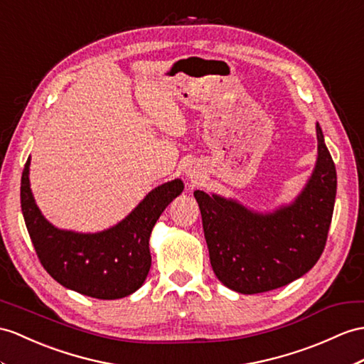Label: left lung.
Wrapping results in <instances>:
<instances>
[{"label":"left lung","mask_w":364,"mask_h":364,"mask_svg":"<svg viewBox=\"0 0 364 364\" xmlns=\"http://www.w3.org/2000/svg\"><path fill=\"white\" fill-rule=\"evenodd\" d=\"M316 137V168L294 205L262 216L194 191L213 272L228 289L245 295L279 289L320 259L332 223L336 170L318 123Z\"/></svg>","instance_id":"8db88e82"}]
</instances>
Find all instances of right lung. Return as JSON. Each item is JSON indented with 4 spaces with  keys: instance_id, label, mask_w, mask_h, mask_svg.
<instances>
[{
    "instance_id": "1",
    "label": "right lung",
    "mask_w": 364,
    "mask_h": 364,
    "mask_svg": "<svg viewBox=\"0 0 364 364\" xmlns=\"http://www.w3.org/2000/svg\"><path fill=\"white\" fill-rule=\"evenodd\" d=\"M29 164L28 159L21 176V210L44 270L61 286L86 296L117 299L136 291L151 267L149 235L168 203L182 193V181L153 190L119 225L80 235L58 230L43 218L31 193Z\"/></svg>"
}]
</instances>
